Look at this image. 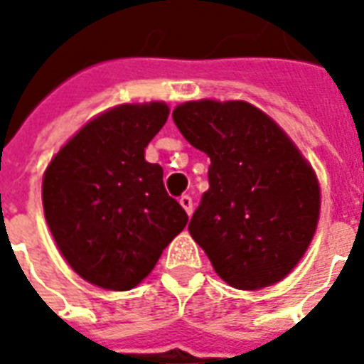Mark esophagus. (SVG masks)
<instances>
[{
    "mask_svg": "<svg viewBox=\"0 0 364 364\" xmlns=\"http://www.w3.org/2000/svg\"><path fill=\"white\" fill-rule=\"evenodd\" d=\"M179 204L183 205V210L187 211V215H193V198L188 194H183L179 198Z\"/></svg>",
    "mask_w": 364,
    "mask_h": 364,
    "instance_id": "esophagus-1",
    "label": "esophagus"
}]
</instances>
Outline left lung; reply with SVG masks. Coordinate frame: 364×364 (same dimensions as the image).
I'll return each instance as SVG.
<instances>
[{"label":"left lung","mask_w":364,"mask_h":364,"mask_svg":"<svg viewBox=\"0 0 364 364\" xmlns=\"http://www.w3.org/2000/svg\"><path fill=\"white\" fill-rule=\"evenodd\" d=\"M173 122L210 156V188L188 232L219 276L255 291L302 259L319 219V185L287 134L247 102H187Z\"/></svg>","instance_id":"1"}]
</instances>
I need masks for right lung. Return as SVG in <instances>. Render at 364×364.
I'll use <instances>...</instances> for the list:
<instances>
[{
  "label": "right lung",
  "instance_id": "obj_1",
  "mask_svg": "<svg viewBox=\"0 0 364 364\" xmlns=\"http://www.w3.org/2000/svg\"><path fill=\"white\" fill-rule=\"evenodd\" d=\"M168 115L160 102L119 105L82 126L45 171L43 210L54 242L98 287H136L187 225L162 168L145 160Z\"/></svg>",
  "mask_w": 364,
  "mask_h": 364
}]
</instances>
